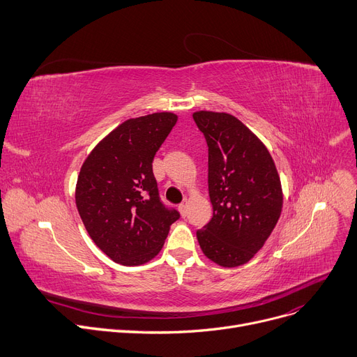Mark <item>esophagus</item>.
<instances>
[{
  "instance_id": "1",
  "label": "esophagus",
  "mask_w": 357,
  "mask_h": 357,
  "mask_svg": "<svg viewBox=\"0 0 357 357\" xmlns=\"http://www.w3.org/2000/svg\"><path fill=\"white\" fill-rule=\"evenodd\" d=\"M178 209H179V212H181V215H182V217H186V202L179 204Z\"/></svg>"
}]
</instances>
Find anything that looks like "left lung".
<instances>
[{"label":"left lung","mask_w":357,"mask_h":357,"mask_svg":"<svg viewBox=\"0 0 357 357\" xmlns=\"http://www.w3.org/2000/svg\"><path fill=\"white\" fill-rule=\"evenodd\" d=\"M208 145L212 218L197 231L204 254L222 267L245 264L264 245L282 208L274 160L243 122L228 113L195 112Z\"/></svg>","instance_id":"obj_1"}]
</instances>
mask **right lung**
<instances>
[{
    "instance_id": "obj_1",
    "label": "right lung",
    "mask_w": 357,
    "mask_h": 357,
    "mask_svg": "<svg viewBox=\"0 0 357 357\" xmlns=\"http://www.w3.org/2000/svg\"><path fill=\"white\" fill-rule=\"evenodd\" d=\"M176 121L169 112L129 119L82 166L76 186L80 218L94 244L114 263H148L181 217L162 202L152 171L153 158Z\"/></svg>"
}]
</instances>
